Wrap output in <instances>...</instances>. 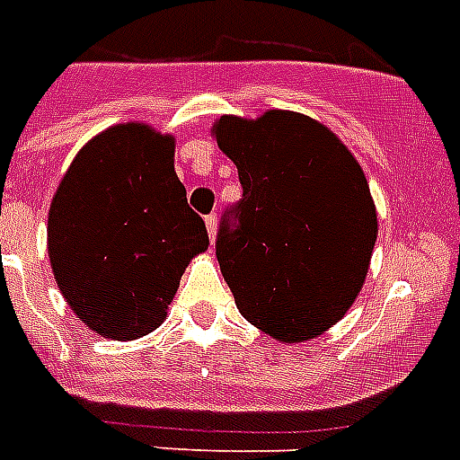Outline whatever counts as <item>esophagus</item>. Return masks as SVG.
Returning a JSON list of instances; mask_svg holds the SVG:
<instances>
[{"label":"esophagus","instance_id":"1","mask_svg":"<svg viewBox=\"0 0 460 460\" xmlns=\"http://www.w3.org/2000/svg\"><path fill=\"white\" fill-rule=\"evenodd\" d=\"M206 229H208V236H210V241H215V234H217V215H208Z\"/></svg>","mask_w":460,"mask_h":460}]
</instances>
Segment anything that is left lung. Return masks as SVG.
<instances>
[{
	"label": "left lung",
	"instance_id": "obj_1",
	"mask_svg": "<svg viewBox=\"0 0 460 460\" xmlns=\"http://www.w3.org/2000/svg\"><path fill=\"white\" fill-rule=\"evenodd\" d=\"M212 137L243 184L241 226L217 234L238 311L278 341L315 339L367 278L379 234L367 177L337 135L299 111L224 114Z\"/></svg>",
	"mask_w": 460,
	"mask_h": 460
}]
</instances>
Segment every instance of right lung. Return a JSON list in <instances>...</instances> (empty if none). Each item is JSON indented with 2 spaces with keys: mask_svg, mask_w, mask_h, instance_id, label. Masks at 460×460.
<instances>
[{
  "mask_svg": "<svg viewBox=\"0 0 460 460\" xmlns=\"http://www.w3.org/2000/svg\"><path fill=\"white\" fill-rule=\"evenodd\" d=\"M46 234L69 308L114 341L156 330L189 261L210 245L177 180L175 137L146 123H119L81 146Z\"/></svg>",
  "mask_w": 460,
  "mask_h": 460,
  "instance_id": "obj_1",
  "label": "right lung"
}]
</instances>
